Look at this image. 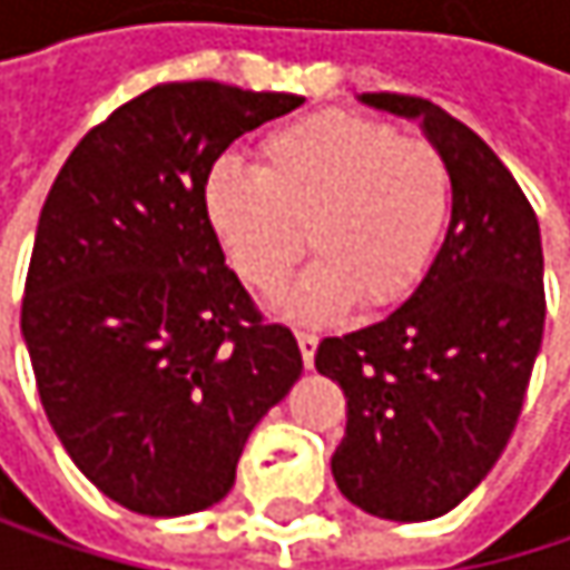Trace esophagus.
Here are the masks:
<instances>
[{
	"label": "esophagus",
	"mask_w": 570,
	"mask_h": 570,
	"mask_svg": "<svg viewBox=\"0 0 570 570\" xmlns=\"http://www.w3.org/2000/svg\"><path fill=\"white\" fill-rule=\"evenodd\" d=\"M296 343H299V353H303V363L306 366H313V356H316V333H306V330H299L296 333Z\"/></svg>",
	"instance_id": "esophagus-1"
}]
</instances>
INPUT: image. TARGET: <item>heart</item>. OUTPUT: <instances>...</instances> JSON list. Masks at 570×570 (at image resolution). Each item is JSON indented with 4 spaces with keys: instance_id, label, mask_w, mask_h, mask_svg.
I'll list each match as a JSON object with an SVG mask.
<instances>
[{
    "instance_id": "obj_1",
    "label": "heart",
    "mask_w": 570,
    "mask_h": 570,
    "mask_svg": "<svg viewBox=\"0 0 570 570\" xmlns=\"http://www.w3.org/2000/svg\"><path fill=\"white\" fill-rule=\"evenodd\" d=\"M204 207L234 274L261 296L284 289L309 230L316 261L286 306L333 320L353 299L373 313L419 286L452 210V171L432 141L333 108L264 135L257 168L220 161Z\"/></svg>"
}]
</instances>
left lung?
Returning <instances> with one entry per match:
<instances>
[{"mask_svg":"<svg viewBox=\"0 0 570 570\" xmlns=\"http://www.w3.org/2000/svg\"><path fill=\"white\" fill-rule=\"evenodd\" d=\"M366 105L422 118L452 171V220L412 296L386 320L316 346L346 396L336 489L363 512L429 521L499 462L544 333L538 217L499 155L439 105L376 91Z\"/></svg>","mask_w":570,"mask_h":570,"instance_id":"left-lung-1","label":"left lung"}]
</instances>
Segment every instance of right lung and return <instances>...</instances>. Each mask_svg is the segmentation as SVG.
Segmentation results:
<instances>
[{
	"label": "right lung",
	"instance_id": "add662e5",
	"mask_svg": "<svg viewBox=\"0 0 570 570\" xmlns=\"http://www.w3.org/2000/svg\"><path fill=\"white\" fill-rule=\"evenodd\" d=\"M299 105L220 81L155 85L75 145L46 197L22 296L36 386L81 475L131 512L220 502L247 435L303 373L204 207L230 141Z\"/></svg>",
	"mask_w": 570,
	"mask_h": 570
}]
</instances>
